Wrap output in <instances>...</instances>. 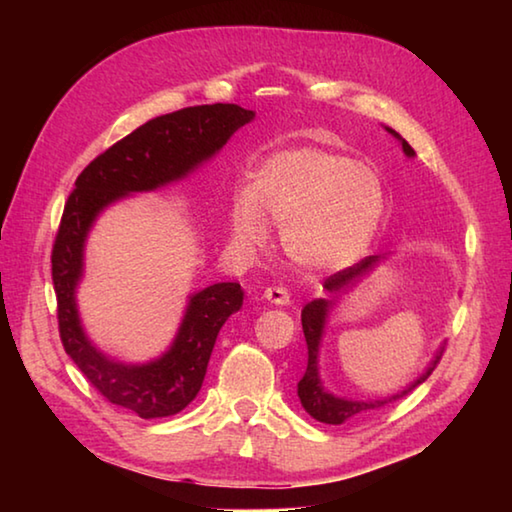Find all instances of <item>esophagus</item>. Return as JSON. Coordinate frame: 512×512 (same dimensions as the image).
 <instances>
[{
  "label": "esophagus",
  "mask_w": 512,
  "mask_h": 512,
  "mask_svg": "<svg viewBox=\"0 0 512 512\" xmlns=\"http://www.w3.org/2000/svg\"><path fill=\"white\" fill-rule=\"evenodd\" d=\"M264 298L271 302V305H277V307L289 305V291L282 289V287H268V289H264Z\"/></svg>",
  "instance_id": "esophagus-1"
}]
</instances>
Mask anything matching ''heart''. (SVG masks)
<instances>
[{
	"label": "heart",
	"instance_id": "heart-1",
	"mask_svg": "<svg viewBox=\"0 0 512 512\" xmlns=\"http://www.w3.org/2000/svg\"><path fill=\"white\" fill-rule=\"evenodd\" d=\"M386 216L381 173L350 155L287 149L268 155L250 189L230 205V232L241 248L268 235V219L282 225V248L305 271H339L368 253Z\"/></svg>",
	"mask_w": 512,
	"mask_h": 512
}]
</instances>
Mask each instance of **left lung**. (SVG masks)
Here are the masks:
<instances>
[{
	"instance_id": "obj_1",
	"label": "left lung",
	"mask_w": 512,
	"mask_h": 512,
	"mask_svg": "<svg viewBox=\"0 0 512 512\" xmlns=\"http://www.w3.org/2000/svg\"><path fill=\"white\" fill-rule=\"evenodd\" d=\"M386 131L400 140L406 158H413L415 151L411 149V144L406 142L400 133H395L393 128H386ZM381 259H384V255H372V257L361 259L359 264L345 268V271L329 275L323 282L327 298H316L302 307V332H305L309 357H307L305 375H302V379L298 381V397H300L302 409H305L311 418L318 422L343 424L345 420L354 418V415L375 411V409H381V406L402 400L404 395H409L415 386H420L422 381L431 375L433 368L438 366L440 357H443L445 348H440L436 352V357L431 359V363L424 368V372L418 379H413L409 386L402 388V391H397L388 397H379V400H350V397H339V395L329 393L325 388L323 379H320V372H318V357H320V343H323V334H325V327L329 320V311H332L336 302L341 300V296H345V293H348L352 287H357V282L361 280V277L370 273L372 268L381 262Z\"/></svg>"
}]
</instances>
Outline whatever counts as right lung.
Returning a JSON list of instances; mask_svg holds the SVG:
<instances>
[{
    "mask_svg": "<svg viewBox=\"0 0 512 512\" xmlns=\"http://www.w3.org/2000/svg\"><path fill=\"white\" fill-rule=\"evenodd\" d=\"M253 119L255 112L237 103H212L146 121L81 171L65 203L51 253L60 341L108 402L144 420L176 415L198 395L219 329L244 305V289L219 282L192 293L169 350L153 361L124 363L99 350L81 323L76 289L85 271V241L106 207L187 178Z\"/></svg>",
    "mask_w": 512,
    "mask_h": 512,
    "instance_id": "1",
    "label": "right lung"
}]
</instances>
